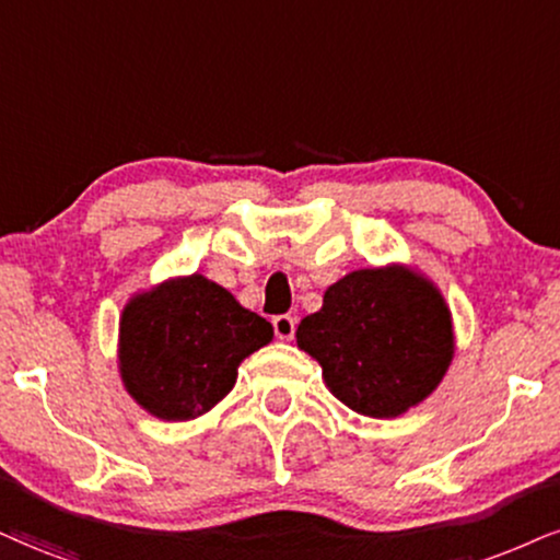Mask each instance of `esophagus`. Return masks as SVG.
Segmentation results:
<instances>
[{
  "instance_id": "esophagus-1",
  "label": "esophagus",
  "mask_w": 560,
  "mask_h": 560,
  "mask_svg": "<svg viewBox=\"0 0 560 560\" xmlns=\"http://www.w3.org/2000/svg\"><path fill=\"white\" fill-rule=\"evenodd\" d=\"M272 327H275V335H278V340H293V335H295V319H293V316H288V314L275 316Z\"/></svg>"
}]
</instances>
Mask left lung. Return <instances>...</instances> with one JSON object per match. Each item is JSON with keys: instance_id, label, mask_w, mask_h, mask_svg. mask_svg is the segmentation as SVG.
Segmentation results:
<instances>
[{"instance_id": "obj_1", "label": "left lung", "mask_w": 560, "mask_h": 560, "mask_svg": "<svg viewBox=\"0 0 560 560\" xmlns=\"http://www.w3.org/2000/svg\"><path fill=\"white\" fill-rule=\"evenodd\" d=\"M295 340L345 407L378 420L399 418L431 397L457 350L444 293L399 261L353 269L332 282Z\"/></svg>"}]
</instances>
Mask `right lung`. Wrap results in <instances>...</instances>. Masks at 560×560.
I'll return each instance as SVG.
<instances>
[{"mask_svg": "<svg viewBox=\"0 0 560 560\" xmlns=\"http://www.w3.org/2000/svg\"><path fill=\"white\" fill-rule=\"evenodd\" d=\"M272 324L205 275H178L137 291L119 316L116 365L127 395L165 423L210 412L244 358L272 342Z\"/></svg>", "mask_w": 560, "mask_h": 560, "instance_id": "add662e5", "label": "right lung"}]
</instances>
